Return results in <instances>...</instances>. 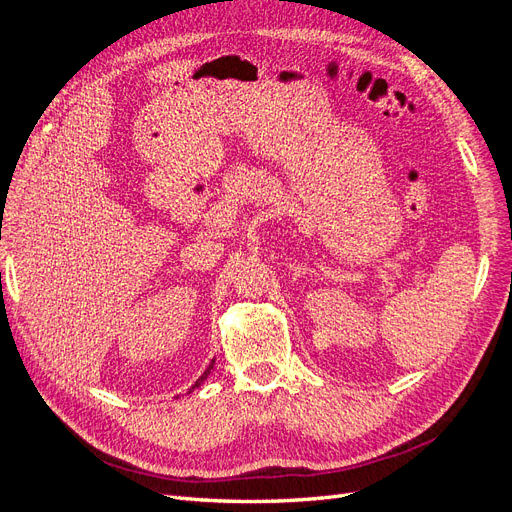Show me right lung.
Returning a JSON list of instances; mask_svg holds the SVG:
<instances>
[{"label":"right lung","instance_id":"obj_1","mask_svg":"<svg viewBox=\"0 0 512 512\" xmlns=\"http://www.w3.org/2000/svg\"><path fill=\"white\" fill-rule=\"evenodd\" d=\"M212 367H214V363H212V365H210V367H208V370H206V372H203V376H201V378H199V380H197V382H195V386H199V384H201V382H203V380H206V378H208V374H210V372H212ZM195 386H193V388H195Z\"/></svg>","mask_w":512,"mask_h":512}]
</instances>
